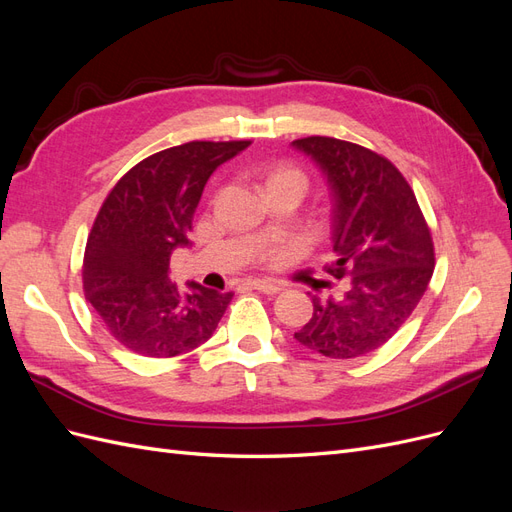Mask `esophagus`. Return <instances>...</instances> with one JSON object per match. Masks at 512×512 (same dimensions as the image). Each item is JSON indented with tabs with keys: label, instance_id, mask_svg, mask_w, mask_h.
<instances>
[{
	"label": "esophagus",
	"instance_id": "1",
	"mask_svg": "<svg viewBox=\"0 0 512 512\" xmlns=\"http://www.w3.org/2000/svg\"><path fill=\"white\" fill-rule=\"evenodd\" d=\"M250 286H252L254 290H258V292H265V294H277V292L282 290L280 284L265 282V280H254V282H250Z\"/></svg>",
	"mask_w": 512,
	"mask_h": 512
}]
</instances>
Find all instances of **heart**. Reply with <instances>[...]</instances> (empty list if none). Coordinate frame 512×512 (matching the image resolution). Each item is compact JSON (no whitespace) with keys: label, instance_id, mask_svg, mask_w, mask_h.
Instances as JSON below:
<instances>
[{"label":"heart","instance_id":"obj_1","mask_svg":"<svg viewBox=\"0 0 512 512\" xmlns=\"http://www.w3.org/2000/svg\"><path fill=\"white\" fill-rule=\"evenodd\" d=\"M305 175L301 173V168L292 166V164H275L267 170L265 177V190H273V188H297V190H305Z\"/></svg>","mask_w":512,"mask_h":512}]
</instances>
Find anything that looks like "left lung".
Masks as SVG:
<instances>
[{"label":"left lung","instance_id":"obj_1","mask_svg":"<svg viewBox=\"0 0 512 512\" xmlns=\"http://www.w3.org/2000/svg\"><path fill=\"white\" fill-rule=\"evenodd\" d=\"M327 179L339 301L312 299L314 314L294 339L329 359H356L399 331L429 286L433 241L416 196L399 170L378 153L331 136L292 141Z\"/></svg>","mask_w":512,"mask_h":512}]
</instances>
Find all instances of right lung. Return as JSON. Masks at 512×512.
I'll return each mask as SVG.
<instances>
[{"label": "right lung", "mask_w": 512, "mask_h": 512, "mask_svg": "<svg viewBox=\"0 0 512 512\" xmlns=\"http://www.w3.org/2000/svg\"><path fill=\"white\" fill-rule=\"evenodd\" d=\"M250 141H192L153 153L123 175L89 232L85 299L119 344L143 356H177L205 344L232 292L170 282V254L188 247L194 211L213 170Z\"/></svg>", "instance_id": "1"}]
</instances>
